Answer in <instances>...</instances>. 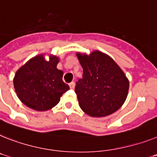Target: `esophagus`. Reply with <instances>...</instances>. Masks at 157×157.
I'll return each instance as SVG.
<instances>
[{"mask_svg":"<svg viewBox=\"0 0 157 157\" xmlns=\"http://www.w3.org/2000/svg\"><path fill=\"white\" fill-rule=\"evenodd\" d=\"M69 87H70V89H74L75 88V83L74 82H71L69 83Z\"/></svg>","mask_w":157,"mask_h":157,"instance_id":"obj_1","label":"esophagus"}]
</instances>
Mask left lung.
Segmentation results:
<instances>
[{
  "label": "left lung",
  "instance_id": "8db88e82",
  "mask_svg": "<svg viewBox=\"0 0 157 157\" xmlns=\"http://www.w3.org/2000/svg\"><path fill=\"white\" fill-rule=\"evenodd\" d=\"M83 78L76 84L79 105L86 114L104 117L115 113L127 98L129 81L115 60L95 50L89 55L77 52Z\"/></svg>",
  "mask_w": 157,
  "mask_h": 157
}]
</instances>
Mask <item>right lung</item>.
I'll use <instances>...</instances> for the list:
<instances>
[{
	"mask_svg": "<svg viewBox=\"0 0 157 157\" xmlns=\"http://www.w3.org/2000/svg\"><path fill=\"white\" fill-rule=\"evenodd\" d=\"M58 56L50 55L49 60L40 54L28 60L17 71L13 85L18 98L27 107L36 111H47L59 103L60 97L69 89L62 81L63 71L56 65Z\"/></svg>",
	"mask_w": 157,
	"mask_h": 157,
	"instance_id": "1",
	"label": "right lung"
}]
</instances>
